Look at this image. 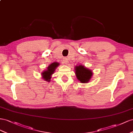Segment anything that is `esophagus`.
Returning <instances> with one entry per match:
<instances>
[{"mask_svg": "<svg viewBox=\"0 0 133 133\" xmlns=\"http://www.w3.org/2000/svg\"><path fill=\"white\" fill-rule=\"evenodd\" d=\"M68 59L67 58H63V61H62V63L63 64H67L68 62Z\"/></svg>", "mask_w": 133, "mask_h": 133, "instance_id": "1", "label": "esophagus"}]
</instances>
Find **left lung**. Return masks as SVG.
I'll return each mask as SVG.
<instances>
[{
    "instance_id": "left-lung-1",
    "label": "left lung",
    "mask_w": 133,
    "mask_h": 133,
    "mask_svg": "<svg viewBox=\"0 0 133 133\" xmlns=\"http://www.w3.org/2000/svg\"><path fill=\"white\" fill-rule=\"evenodd\" d=\"M75 74L78 80L81 83H88L92 76V72L88 69H87L85 66L79 65L76 66L75 68Z\"/></svg>"
}]
</instances>
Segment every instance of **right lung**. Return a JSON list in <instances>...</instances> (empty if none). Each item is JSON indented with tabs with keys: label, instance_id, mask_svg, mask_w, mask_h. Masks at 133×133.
I'll return each instance as SVG.
<instances>
[{
	"label": "right lung",
	"instance_id": "obj_1",
	"mask_svg": "<svg viewBox=\"0 0 133 133\" xmlns=\"http://www.w3.org/2000/svg\"><path fill=\"white\" fill-rule=\"evenodd\" d=\"M59 65V63L58 62H54L50 64L48 66L46 70L44 71L42 73V76L43 78L46 81L50 82V79L51 78V76L53 74H54L55 70Z\"/></svg>",
	"mask_w": 133,
	"mask_h": 133
}]
</instances>
